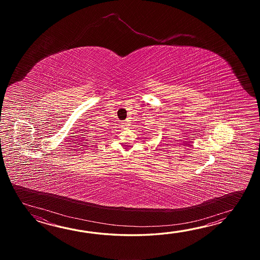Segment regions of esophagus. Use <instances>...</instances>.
Here are the masks:
<instances>
[{
	"label": "esophagus",
	"instance_id": "1",
	"mask_svg": "<svg viewBox=\"0 0 260 260\" xmlns=\"http://www.w3.org/2000/svg\"><path fill=\"white\" fill-rule=\"evenodd\" d=\"M128 126H129V123H128L127 122H122V128H123V129H127Z\"/></svg>",
	"mask_w": 260,
	"mask_h": 260
}]
</instances>
